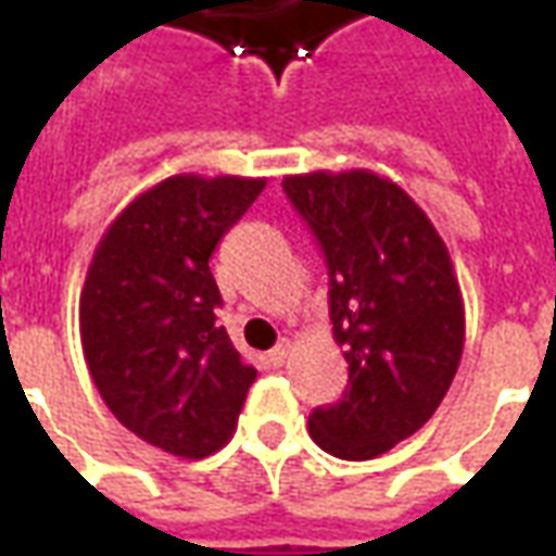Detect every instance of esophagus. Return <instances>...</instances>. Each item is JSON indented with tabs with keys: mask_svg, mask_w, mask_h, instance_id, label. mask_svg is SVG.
<instances>
[{
	"mask_svg": "<svg viewBox=\"0 0 556 556\" xmlns=\"http://www.w3.org/2000/svg\"><path fill=\"white\" fill-rule=\"evenodd\" d=\"M289 354H291V342L289 339H282V342H279L277 349L270 351L267 357H270V363H274V366H282V363L289 361Z\"/></svg>",
	"mask_w": 556,
	"mask_h": 556,
	"instance_id": "esophagus-1",
	"label": "esophagus"
}]
</instances>
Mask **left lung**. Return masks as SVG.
Segmentation results:
<instances>
[{
  "instance_id": "left-lung-1",
  "label": "left lung",
  "mask_w": 556,
  "mask_h": 556,
  "mask_svg": "<svg viewBox=\"0 0 556 556\" xmlns=\"http://www.w3.org/2000/svg\"><path fill=\"white\" fill-rule=\"evenodd\" d=\"M330 277L333 339L349 363L339 402L309 414L325 453L366 462L419 431L453 384L465 301L446 243L396 181L369 169L286 175Z\"/></svg>"
}]
</instances>
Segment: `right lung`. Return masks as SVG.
<instances>
[{
	"label": "right lung",
	"mask_w": 556,
	"mask_h": 556,
	"mask_svg": "<svg viewBox=\"0 0 556 556\" xmlns=\"http://www.w3.org/2000/svg\"><path fill=\"white\" fill-rule=\"evenodd\" d=\"M265 178L172 175L103 231L79 294L91 381L115 419L178 458H205L238 426L255 369L217 325L207 258Z\"/></svg>",
	"instance_id": "add662e5"
}]
</instances>
